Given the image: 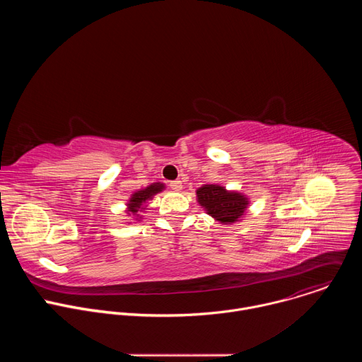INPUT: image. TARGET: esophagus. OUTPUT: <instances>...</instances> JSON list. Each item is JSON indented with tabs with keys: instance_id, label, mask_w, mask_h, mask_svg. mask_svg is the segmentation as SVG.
Here are the masks:
<instances>
[{
	"instance_id": "obj_1",
	"label": "esophagus",
	"mask_w": 362,
	"mask_h": 362,
	"mask_svg": "<svg viewBox=\"0 0 362 362\" xmlns=\"http://www.w3.org/2000/svg\"><path fill=\"white\" fill-rule=\"evenodd\" d=\"M182 182L180 180H173V182H170V187L175 190V192H180L182 190Z\"/></svg>"
}]
</instances>
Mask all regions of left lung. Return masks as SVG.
I'll return each mask as SVG.
<instances>
[{"label":"left lung","mask_w":362,"mask_h":362,"mask_svg":"<svg viewBox=\"0 0 362 362\" xmlns=\"http://www.w3.org/2000/svg\"><path fill=\"white\" fill-rule=\"evenodd\" d=\"M196 200L206 214L226 226L240 222L250 204V200L245 193L239 190H228L222 185L200 186L196 190Z\"/></svg>","instance_id":"1"}]
</instances>
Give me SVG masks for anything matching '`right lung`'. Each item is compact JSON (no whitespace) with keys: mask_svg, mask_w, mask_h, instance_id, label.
<instances>
[{"mask_svg":"<svg viewBox=\"0 0 362 362\" xmlns=\"http://www.w3.org/2000/svg\"><path fill=\"white\" fill-rule=\"evenodd\" d=\"M166 189V185L163 182H153L148 186L139 189L136 192H133L129 197V200L126 202V214L127 219L126 223L132 225V223H137L141 222L144 218L141 214H146L147 211V202L151 200L158 193L163 192Z\"/></svg>","mask_w":362,"mask_h":362,"instance_id":"obj_1","label":"right lung"}]
</instances>
